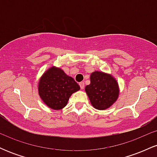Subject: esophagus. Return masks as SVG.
<instances>
[{"label": "esophagus", "instance_id": "34e87169", "mask_svg": "<svg viewBox=\"0 0 157 157\" xmlns=\"http://www.w3.org/2000/svg\"><path fill=\"white\" fill-rule=\"evenodd\" d=\"M79 85H80V89H84V82H80V83H79Z\"/></svg>", "mask_w": 157, "mask_h": 157}]
</instances>
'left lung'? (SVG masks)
<instances>
[{"label": "left lung", "mask_w": 157, "mask_h": 157, "mask_svg": "<svg viewBox=\"0 0 157 157\" xmlns=\"http://www.w3.org/2000/svg\"><path fill=\"white\" fill-rule=\"evenodd\" d=\"M90 81L85 91L94 108L105 110L117 101L120 90L114 77L109 74L96 71L91 74Z\"/></svg>", "instance_id": "obj_1"}]
</instances>
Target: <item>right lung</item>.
I'll list each match as a JSON object with an SVG mask.
<instances>
[{
  "instance_id": "add662e5",
  "label": "right lung",
  "mask_w": 157,
  "mask_h": 157,
  "mask_svg": "<svg viewBox=\"0 0 157 157\" xmlns=\"http://www.w3.org/2000/svg\"><path fill=\"white\" fill-rule=\"evenodd\" d=\"M80 86L71 77L68 76L60 68H49L40 77L38 93L40 98L50 109L60 110L67 105L73 93Z\"/></svg>"
}]
</instances>
